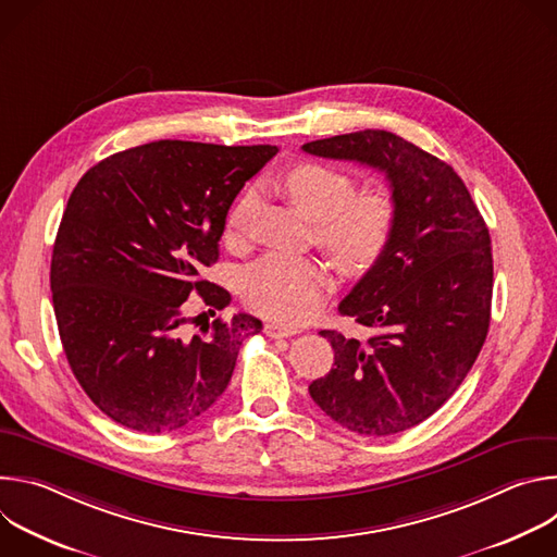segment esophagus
Listing matches in <instances>:
<instances>
[{
  "label": "esophagus",
  "mask_w": 557,
  "mask_h": 557,
  "mask_svg": "<svg viewBox=\"0 0 557 557\" xmlns=\"http://www.w3.org/2000/svg\"><path fill=\"white\" fill-rule=\"evenodd\" d=\"M264 333H267L269 337L280 339V337H290V335H295V333H297V329L282 326V324H275V322H269V324H264Z\"/></svg>",
  "instance_id": "1"
}]
</instances>
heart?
<instances>
[{
  "label": "heart",
  "instance_id": "1",
  "mask_svg": "<svg viewBox=\"0 0 557 557\" xmlns=\"http://www.w3.org/2000/svg\"><path fill=\"white\" fill-rule=\"evenodd\" d=\"M282 187L308 218L317 220V240L346 273H363L385 253L396 224V205L389 194H355L350 174L320 163L295 165L282 176ZM256 207V189L235 200L224 224L228 245L245 240ZM331 288L329 267L308 256L269 253L243 275L247 304L282 324L310 320Z\"/></svg>",
  "mask_w": 557,
  "mask_h": 557
}]
</instances>
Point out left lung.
I'll list each match as a JSON object with an SVG mask.
<instances>
[{"mask_svg": "<svg viewBox=\"0 0 557 557\" xmlns=\"http://www.w3.org/2000/svg\"><path fill=\"white\" fill-rule=\"evenodd\" d=\"M301 149L383 172L396 205L385 253L339 304L374 335L361 344L322 331L335 363L308 392L357 434L410 430L458 389L485 344L494 290L490 228L447 163L392 132L361 129Z\"/></svg>", "mask_w": 557, "mask_h": 557, "instance_id": "left-lung-1", "label": "left lung"}]
</instances>
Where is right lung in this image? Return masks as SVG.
<instances>
[{"instance_id": "obj_1", "label": "right lung", "mask_w": 557, "mask_h": 557, "mask_svg": "<svg viewBox=\"0 0 557 557\" xmlns=\"http://www.w3.org/2000/svg\"><path fill=\"white\" fill-rule=\"evenodd\" d=\"M277 153L156 140L108 156L76 183L50 264L63 352L90 401L123 428L165 434L226 389L243 339L262 322L237 312L191 335L187 299L209 312L231 295L200 271L218 260L231 202Z\"/></svg>"}]
</instances>
